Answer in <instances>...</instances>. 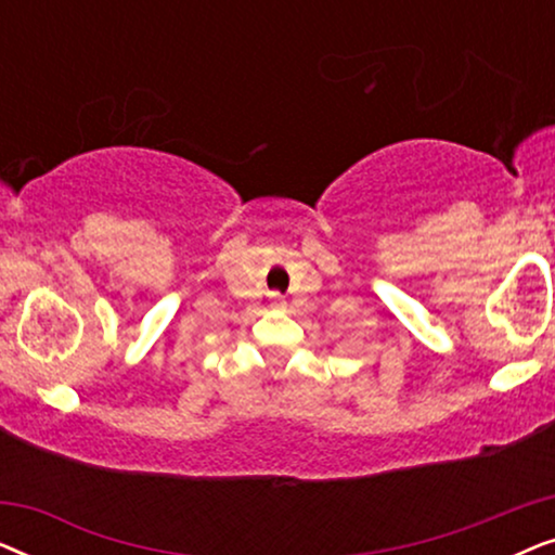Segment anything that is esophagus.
<instances>
[{
    "label": "esophagus",
    "instance_id": "34e87169",
    "mask_svg": "<svg viewBox=\"0 0 555 555\" xmlns=\"http://www.w3.org/2000/svg\"><path fill=\"white\" fill-rule=\"evenodd\" d=\"M270 300H272V308H285V298H283V295L272 293Z\"/></svg>",
    "mask_w": 555,
    "mask_h": 555
}]
</instances>
